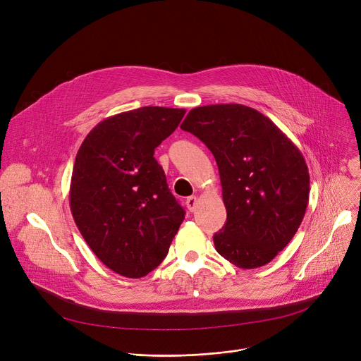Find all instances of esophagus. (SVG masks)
I'll use <instances>...</instances> for the list:
<instances>
[{"instance_id": "esophagus-1", "label": "esophagus", "mask_w": 361, "mask_h": 361, "mask_svg": "<svg viewBox=\"0 0 361 361\" xmlns=\"http://www.w3.org/2000/svg\"><path fill=\"white\" fill-rule=\"evenodd\" d=\"M185 204H187V209H188L191 213H192V212H195V207H197V197H195V195L187 197Z\"/></svg>"}]
</instances>
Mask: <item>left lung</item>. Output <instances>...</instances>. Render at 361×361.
<instances>
[{"instance_id": "1", "label": "left lung", "mask_w": 361, "mask_h": 361, "mask_svg": "<svg viewBox=\"0 0 361 361\" xmlns=\"http://www.w3.org/2000/svg\"><path fill=\"white\" fill-rule=\"evenodd\" d=\"M181 130L207 145L219 166L227 221L213 237L217 252L240 269L270 263L305 214L310 176L301 151L243 104L192 109Z\"/></svg>"}]
</instances>
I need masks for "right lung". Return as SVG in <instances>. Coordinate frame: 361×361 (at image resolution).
<instances>
[{"mask_svg": "<svg viewBox=\"0 0 361 361\" xmlns=\"http://www.w3.org/2000/svg\"><path fill=\"white\" fill-rule=\"evenodd\" d=\"M185 110L141 107L98 123L73 169L70 207L92 252L114 273L140 279L157 269L183 220L154 149Z\"/></svg>", "mask_w": 361, "mask_h": 361, "instance_id": "add662e5", "label": "right lung"}]
</instances>
